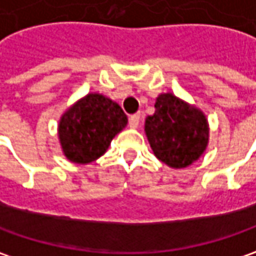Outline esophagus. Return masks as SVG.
I'll use <instances>...</instances> for the list:
<instances>
[{
	"label": "esophagus",
	"mask_w": 256,
	"mask_h": 256,
	"mask_svg": "<svg viewBox=\"0 0 256 256\" xmlns=\"http://www.w3.org/2000/svg\"><path fill=\"white\" fill-rule=\"evenodd\" d=\"M138 123H140V113L132 114V116L128 118V124H130V128H137Z\"/></svg>",
	"instance_id": "34e87169"
}]
</instances>
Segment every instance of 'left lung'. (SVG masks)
I'll list each match as a JSON object with an SVG mask.
<instances>
[{
  "label": "left lung",
  "instance_id": "left-lung-1",
  "mask_svg": "<svg viewBox=\"0 0 256 256\" xmlns=\"http://www.w3.org/2000/svg\"><path fill=\"white\" fill-rule=\"evenodd\" d=\"M154 108L146 119V134L156 157L176 168L196 162L207 147L206 116L172 93L160 94Z\"/></svg>",
  "mask_w": 256,
  "mask_h": 256
}]
</instances>
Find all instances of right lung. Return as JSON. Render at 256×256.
I'll list each match as a JSON object with an SVG mask.
<instances>
[{"mask_svg":"<svg viewBox=\"0 0 256 256\" xmlns=\"http://www.w3.org/2000/svg\"><path fill=\"white\" fill-rule=\"evenodd\" d=\"M126 123L128 118L116 102L90 93L60 119L59 138L64 153L74 163L94 162Z\"/></svg>","mask_w":256,"mask_h":256,"instance_id":"obj_1","label":"right lung"}]
</instances>
